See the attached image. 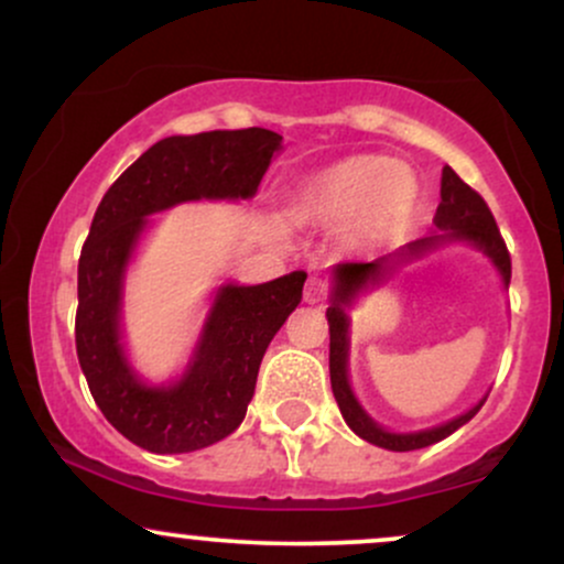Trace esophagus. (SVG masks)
I'll return each mask as SVG.
<instances>
[{"instance_id":"34e87169","label":"esophagus","mask_w":564,"mask_h":564,"mask_svg":"<svg viewBox=\"0 0 564 564\" xmlns=\"http://www.w3.org/2000/svg\"><path fill=\"white\" fill-rule=\"evenodd\" d=\"M326 294H328L326 283H323L321 278H310L307 286H304V302H307V304H318V302L326 300Z\"/></svg>"}]
</instances>
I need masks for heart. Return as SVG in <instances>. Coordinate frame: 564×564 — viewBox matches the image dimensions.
Returning a JSON list of instances; mask_svg holds the SVG:
<instances>
[{"mask_svg": "<svg viewBox=\"0 0 564 564\" xmlns=\"http://www.w3.org/2000/svg\"><path fill=\"white\" fill-rule=\"evenodd\" d=\"M416 204V183L398 161L355 156L328 166L294 191L289 215L315 228H347L366 241L398 236Z\"/></svg>", "mask_w": 564, "mask_h": 564, "instance_id": "obj_1", "label": "heart"}]
</instances>
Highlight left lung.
Returning <instances> with one entry per match:
<instances>
[{
    "mask_svg": "<svg viewBox=\"0 0 564 564\" xmlns=\"http://www.w3.org/2000/svg\"><path fill=\"white\" fill-rule=\"evenodd\" d=\"M435 225L440 232H432V236L405 243L403 249L394 251L392 257H381V260H373V262H345L334 268V296H332V307L326 310L328 334H332V341H328V368H332L334 398L336 403H339V411L341 416H345L349 430H352L358 437H364L368 443L379 445V448H387V451H419V448H426V445L440 443V440L453 435L458 426L467 424L469 419L480 411L485 400H480L471 411L462 413L458 419H453V422L435 426V430L411 432V435H394V432L381 430L364 408L358 405L352 390H349V381H347L349 321L345 315V304L352 302L355 294H358L360 289H366L368 283H377L379 278L390 270V262H403V260H411V257H422L426 251L437 249V246L448 241H469L480 246L485 254L494 260L498 273L503 278V283L509 286L511 281L509 249L507 243H503L501 230H498L488 204H485L480 193L471 191V187L464 183L451 166H445L443 180H440V206L435 215Z\"/></svg>",
    "mask_w": 564,
    "mask_h": 564,
    "instance_id": "8db88e82",
    "label": "left lung"
}]
</instances>
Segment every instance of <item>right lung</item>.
Returning a JSON list of instances; mask_svg holds the SVG:
<instances>
[{
    "mask_svg": "<svg viewBox=\"0 0 564 564\" xmlns=\"http://www.w3.org/2000/svg\"><path fill=\"white\" fill-rule=\"evenodd\" d=\"M281 134L262 127L166 138L148 148L97 206L79 257L76 355L102 416L151 453H191L243 422L270 339L302 302L307 273L223 286L196 358L172 387H145L119 345L121 278L148 215L198 198H249Z\"/></svg>",
    "mask_w": 564,
    "mask_h": 564,
    "instance_id": "right-lung-1",
    "label": "right lung"
}]
</instances>
